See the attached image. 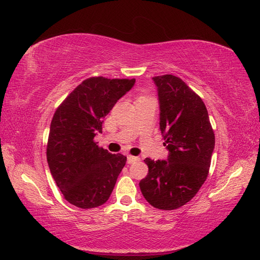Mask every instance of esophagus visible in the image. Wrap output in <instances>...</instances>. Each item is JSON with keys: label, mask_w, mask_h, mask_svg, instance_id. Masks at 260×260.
<instances>
[{"label": "esophagus", "mask_w": 260, "mask_h": 260, "mask_svg": "<svg viewBox=\"0 0 260 260\" xmlns=\"http://www.w3.org/2000/svg\"><path fill=\"white\" fill-rule=\"evenodd\" d=\"M136 161H139V157L132 156V155L127 156V163H128V164H132V163H134V162H136Z\"/></svg>", "instance_id": "34e87169"}]
</instances>
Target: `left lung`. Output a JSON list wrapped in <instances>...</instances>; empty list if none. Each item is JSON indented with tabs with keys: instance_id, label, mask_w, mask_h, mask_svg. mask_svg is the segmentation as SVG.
<instances>
[{
	"instance_id": "obj_1",
	"label": "left lung",
	"mask_w": 260,
	"mask_h": 260,
	"mask_svg": "<svg viewBox=\"0 0 260 260\" xmlns=\"http://www.w3.org/2000/svg\"><path fill=\"white\" fill-rule=\"evenodd\" d=\"M159 105V129L169 155L145 158L148 174L140 187L156 209L184 206L207 180L214 150V134L202 99L172 75L153 77Z\"/></svg>"
}]
</instances>
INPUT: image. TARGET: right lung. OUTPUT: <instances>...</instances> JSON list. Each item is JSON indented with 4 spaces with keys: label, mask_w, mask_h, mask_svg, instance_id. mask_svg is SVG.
Here are the masks:
<instances>
[{
    "label": "right lung",
    "mask_w": 260,
    "mask_h": 260,
    "mask_svg": "<svg viewBox=\"0 0 260 260\" xmlns=\"http://www.w3.org/2000/svg\"><path fill=\"white\" fill-rule=\"evenodd\" d=\"M134 84L135 79L92 77L76 87L53 115L47 161L64 199L76 207H99L112 194L126 156L98 147L93 137Z\"/></svg>",
    "instance_id": "1"
}]
</instances>
